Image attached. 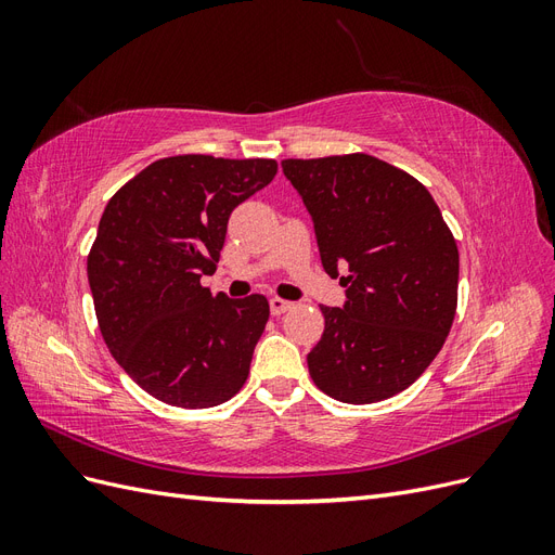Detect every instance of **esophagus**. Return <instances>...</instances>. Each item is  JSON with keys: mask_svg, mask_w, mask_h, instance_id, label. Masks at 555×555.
I'll return each mask as SVG.
<instances>
[{"mask_svg": "<svg viewBox=\"0 0 555 555\" xmlns=\"http://www.w3.org/2000/svg\"><path fill=\"white\" fill-rule=\"evenodd\" d=\"M292 308V304L289 300H284V298H271V312L278 317V314H282V312H287Z\"/></svg>", "mask_w": 555, "mask_h": 555, "instance_id": "1", "label": "esophagus"}]
</instances>
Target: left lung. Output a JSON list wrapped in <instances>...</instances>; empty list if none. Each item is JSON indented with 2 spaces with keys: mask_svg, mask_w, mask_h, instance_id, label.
Wrapping results in <instances>:
<instances>
[{
  "mask_svg": "<svg viewBox=\"0 0 555 555\" xmlns=\"http://www.w3.org/2000/svg\"><path fill=\"white\" fill-rule=\"evenodd\" d=\"M312 215L324 271L347 287L308 354L326 396L367 405L405 391L438 357L459 304V247L422 182L373 155L284 159Z\"/></svg>",
  "mask_w": 555,
  "mask_h": 555,
  "instance_id": "left-lung-1",
  "label": "left lung"
}]
</instances>
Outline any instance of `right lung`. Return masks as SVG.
Here are the masks:
<instances>
[{
	"label": "right lung",
	"mask_w": 555,
	"mask_h": 555,
	"mask_svg": "<svg viewBox=\"0 0 555 555\" xmlns=\"http://www.w3.org/2000/svg\"><path fill=\"white\" fill-rule=\"evenodd\" d=\"M278 173L275 159L178 155L117 190L88 255L102 338L143 391L184 410L222 405L249 375L268 300L201 287L224 247L229 215Z\"/></svg>",
	"instance_id": "add662e5"
}]
</instances>
